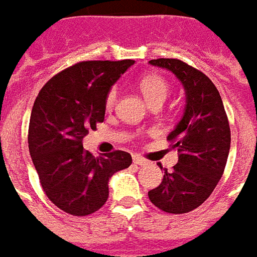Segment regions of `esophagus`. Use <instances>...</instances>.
<instances>
[{
  "label": "esophagus",
  "instance_id": "34e87169",
  "mask_svg": "<svg viewBox=\"0 0 257 257\" xmlns=\"http://www.w3.org/2000/svg\"><path fill=\"white\" fill-rule=\"evenodd\" d=\"M133 162H134L136 165H138V166H145V165L148 163V162L145 161L144 158L138 156V155H134V156H133Z\"/></svg>",
  "mask_w": 257,
  "mask_h": 257
}]
</instances>
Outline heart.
Segmentation results:
<instances>
[{"label":"heart","instance_id":"b5f03b06","mask_svg":"<svg viewBox=\"0 0 257 257\" xmlns=\"http://www.w3.org/2000/svg\"><path fill=\"white\" fill-rule=\"evenodd\" d=\"M140 90L145 96V99L148 101V103L158 102V101H165L170 92V87L167 84V81L162 76L158 74H148L143 79L140 80ZM117 99V88L112 87L109 90L106 99H105V106L108 109L113 108V105L116 103Z\"/></svg>","mask_w":257,"mask_h":257}]
</instances>
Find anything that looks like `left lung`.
<instances>
[{
	"mask_svg": "<svg viewBox=\"0 0 257 257\" xmlns=\"http://www.w3.org/2000/svg\"><path fill=\"white\" fill-rule=\"evenodd\" d=\"M149 63L170 70L181 81L185 108L167 136L177 148L178 163L172 172L163 169L161 185L148 196L163 212L188 213L206 201L223 176L231 145L230 124L219 91L206 74L180 59L159 58Z\"/></svg>",
	"mask_w": 257,
	"mask_h": 257,
	"instance_id": "obj_1",
	"label": "left lung"
}]
</instances>
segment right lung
Returning <instances> with one entry per match:
<instances>
[{
	"mask_svg": "<svg viewBox=\"0 0 257 257\" xmlns=\"http://www.w3.org/2000/svg\"><path fill=\"white\" fill-rule=\"evenodd\" d=\"M134 61H85L62 70L38 92L29 123V151L45 195L73 216L105 205L109 178L132 165L124 151L94 156L83 138L105 119L110 87Z\"/></svg>",
	"mask_w": 257,
	"mask_h": 257,
	"instance_id": "1",
	"label": "right lung"
}]
</instances>
